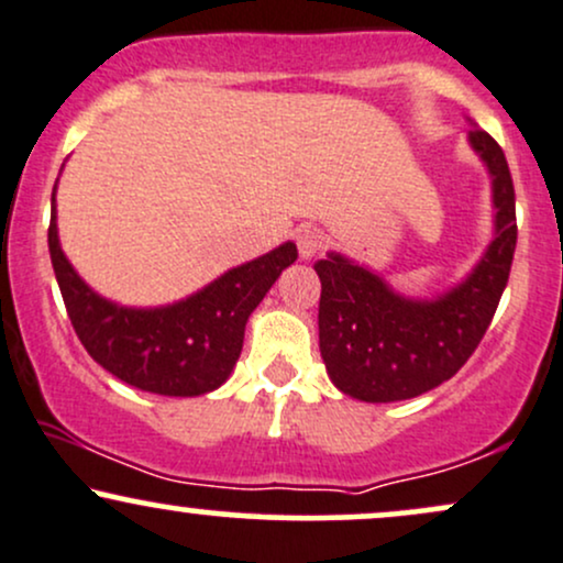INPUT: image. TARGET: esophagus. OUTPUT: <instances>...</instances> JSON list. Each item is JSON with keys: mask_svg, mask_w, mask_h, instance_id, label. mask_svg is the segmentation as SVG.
<instances>
[{"mask_svg": "<svg viewBox=\"0 0 563 563\" xmlns=\"http://www.w3.org/2000/svg\"><path fill=\"white\" fill-rule=\"evenodd\" d=\"M296 245H299L301 260H312L328 245V235L320 228H303L296 238Z\"/></svg>", "mask_w": 563, "mask_h": 563, "instance_id": "esophagus-1", "label": "esophagus"}]
</instances>
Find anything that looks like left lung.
<instances>
[{
  "label": "left lung",
  "instance_id": "8db88e82",
  "mask_svg": "<svg viewBox=\"0 0 563 563\" xmlns=\"http://www.w3.org/2000/svg\"><path fill=\"white\" fill-rule=\"evenodd\" d=\"M468 142L493 177L495 238L466 280L437 299H407L341 254L314 264L322 363L349 397L399 402L434 389L466 365L493 322L516 251L514 179L484 129H471Z\"/></svg>",
  "mask_w": 563,
  "mask_h": 563
}]
</instances>
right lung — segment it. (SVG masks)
Returning <instances> with one entry per match:
<instances>
[{"mask_svg":"<svg viewBox=\"0 0 563 563\" xmlns=\"http://www.w3.org/2000/svg\"><path fill=\"white\" fill-rule=\"evenodd\" d=\"M47 241L70 325L89 357L134 389L164 397H198L230 378L251 312L299 256L288 241L183 301L134 309L102 299L70 267L57 241L55 190Z\"/></svg>","mask_w":563,"mask_h":563,"instance_id":"1","label":"right lung"}]
</instances>
